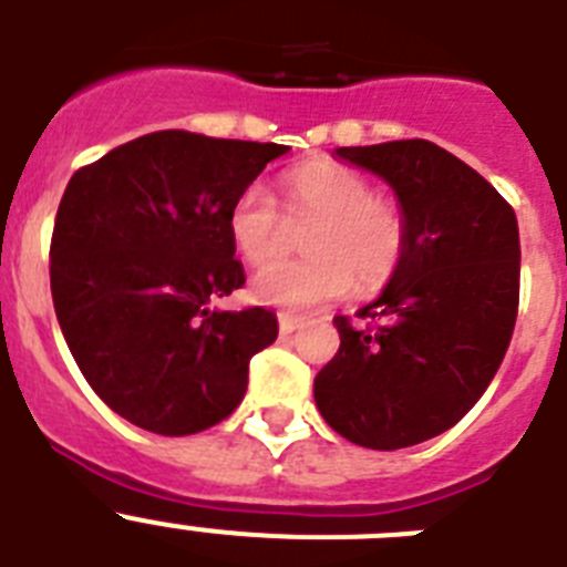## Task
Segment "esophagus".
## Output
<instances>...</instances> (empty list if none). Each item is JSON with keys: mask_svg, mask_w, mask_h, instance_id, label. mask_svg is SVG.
<instances>
[{"mask_svg": "<svg viewBox=\"0 0 567 567\" xmlns=\"http://www.w3.org/2000/svg\"><path fill=\"white\" fill-rule=\"evenodd\" d=\"M307 323L303 318H298V315H278V327H280V334H292L295 329H300Z\"/></svg>", "mask_w": 567, "mask_h": 567, "instance_id": "obj_1", "label": "esophagus"}]
</instances>
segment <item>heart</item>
Masks as SVG:
<instances>
[{
	"mask_svg": "<svg viewBox=\"0 0 567 567\" xmlns=\"http://www.w3.org/2000/svg\"><path fill=\"white\" fill-rule=\"evenodd\" d=\"M280 187L287 215L264 184L240 189L229 207V238L252 267H266L286 254L289 220L313 224L305 239V251L313 258L255 275L252 298L258 303L312 309L343 298L354 280L363 292L392 280L409 244V224L394 198L374 193L369 175L315 158L287 169Z\"/></svg>",
	"mask_w": 567,
	"mask_h": 567,
	"instance_id": "obj_1",
	"label": "heart"
}]
</instances>
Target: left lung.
Segmentation results:
<instances>
[{
    "label": "left lung",
    "instance_id": "8db88e82",
    "mask_svg": "<svg viewBox=\"0 0 567 567\" xmlns=\"http://www.w3.org/2000/svg\"><path fill=\"white\" fill-rule=\"evenodd\" d=\"M398 195L409 244L363 327L338 315L340 349L315 403L340 437L394 452L449 432L483 398L519 307L517 215L477 169L425 138L338 147Z\"/></svg>",
    "mask_w": 567,
    "mask_h": 567
}]
</instances>
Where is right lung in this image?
I'll list each match as a JSON object with an SVG mask.
<instances>
[{"mask_svg": "<svg viewBox=\"0 0 567 567\" xmlns=\"http://www.w3.org/2000/svg\"><path fill=\"white\" fill-rule=\"evenodd\" d=\"M287 144L158 130L76 169L50 238V292L93 392L138 429L204 432L244 400L278 338L264 307L209 309L244 287L229 207Z\"/></svg>", "mask_w": 567, "mask_h": 567, "instance_id": "obj_1", "label": "right lung"}]
</instances>
